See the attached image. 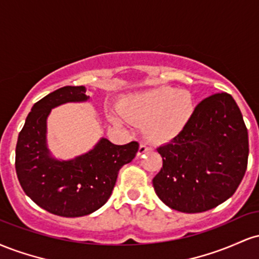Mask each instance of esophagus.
<instances>
[{
	"label": "esophagus",
	"mask_w": 259,
	"mask_h": 259,
	"mask_svg": "<svg viewBox=\"0 0 259 259\" xmlns=\"http://www.w3.org/2000/svg\"><path fill=\"white\" fill-rule=\"evenodd\" d=\"M151 147L147 146V144H145V142H141L140 144V147H139V151H138V156H141L142 153L147 152V151H150Z\"/></svg>",
	"instance_id": "1"
}]
</instances>
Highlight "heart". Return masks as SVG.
I'll return each instance as SVG.
<instances>
[{
    "mask_svg": "<svg viewBox=\"0 0 259 259\" xmlns=\"http://www.w3.org/2000/svg\"><path fill=\"white\" fill-rule=\"evenodd\" d=\"M118 111L126 120L145 123V132L152 140L169 141L191 119L195 101L190 91L159 86L125 97ZM111 119L118 121L114 115Z\"/></svg>",
    "mask_w": 259,
    "mask_h": 259,
    "instance_id": "1",
    "label": "heart"
}]
</instances>
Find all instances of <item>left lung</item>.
<instances>
[{
	"mask_svg": "<svg viewBox=\"0 0 259 259\" xmlns=\"http://www.w3.org/2000/svg\"><path fill=\"white\" fill-rule=\"evenodd\" d=\"M163 167L154 191L171 209L201 213L234 195L248 159V134L231 95L213 94L196 106L179 135L157 148Z\"/></svg>",
	"mask_w": 259,
	"mask_h": 259,
	"instance_id": "8db88e82",
	"label": "left lung"
}]
</instances>
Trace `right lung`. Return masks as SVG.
Here are the masks:
<instances>
[{
	"label": "right lung",
	"mask_w": 259,
	"mask_h": 259,
	"mask_svg": "<svg viewBox=\"0 0 259 259\" xmlns=\"http://www.w3.org/2000/svg\"><path fill=\"white\" fill-rule=\"evenodd\" d=\"M89 100L85 86H64L32 106L19 133L16 171L20 186L38 207L75 218L95 212L108 201L118 171L135 158L139 142L114 145L102 138L88 153L69 160L53 158L46 144V121L55 107Z\"/></svg>",
	"instance_id": "add662e5"
}]
</instances>
